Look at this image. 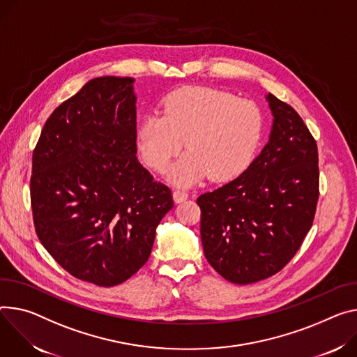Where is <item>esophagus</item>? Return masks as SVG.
<instances>
[{"instance_id": "obj_1", "label": "esophagus", "mask_w": 357, "mask_h": 357, "mask_svg": "<svg viewBox=\"0 0 357 357\" xmlns=\"http://www.w3.org/2000/svg\"><path fill=\"white\" fill-rule=\"evenodd\" d=\"M172 197H174V201H175L176 204H181V202H183V201L188 199V193L183 192V190H174Z\"/></svg>"}]
</instances>
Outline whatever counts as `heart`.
Here are the masks:
<instances>
[{
	"label": "heart",
	"mask_w": 357,
	"mask_h": 357,
	"mask_svg": "<svg viewBox=\"0 0 357 357\" xmlns=\"http://www.w3.org/2000/svg\"><path fill=\"white\" fill-rule=\"evenodd\" d=\"M164 111L146 114L135 141L144 164L167 172L185 145L188 152L172 167L168 181L179 188L211 175L226 182L243 174L261 146L264 115L256 104L211 86H183L164 100Z\"/></svg>",
	"instance_id": "b5f03b06"
}]
</instances>
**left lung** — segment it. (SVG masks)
<instances>
[{
    "label": "left lung",
    "instance_id": "obj_1",
    "mask_svg": "<svg viewBox=\"0 0 357 357\" xmlns=\"http://www.w3.org/2000/svg\"><path fill=\"white\" fill-rule=\"evenodd\" d=\"M269 141L234 181L198 198L201 239L211 266L249 284L286 266L312 228L319 199L317 146L290 105L268 93Z\"/></svg>",
    "mask_w": 357,
    "mask_h": 357
}]
</instances>
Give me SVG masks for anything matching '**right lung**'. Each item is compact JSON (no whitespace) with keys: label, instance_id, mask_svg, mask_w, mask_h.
Wrapping results in <instances>:
<instances>
[{"label":"right lung","instance_id":"add662e5","mask_svg":"<svg viewBox=\"0 0 357 357\" xmlns=\"http://www.w3.org/2000/svg\"><path fill=\"white\" fill-rule=\"evenodd\" d=\"M134 78L98 77L47 119L29 183L37 235L73 276L104 287L137 273L172 208L137 158Z\"/></svg>","mask_w":357,"mask_h":357}]
</instances>
